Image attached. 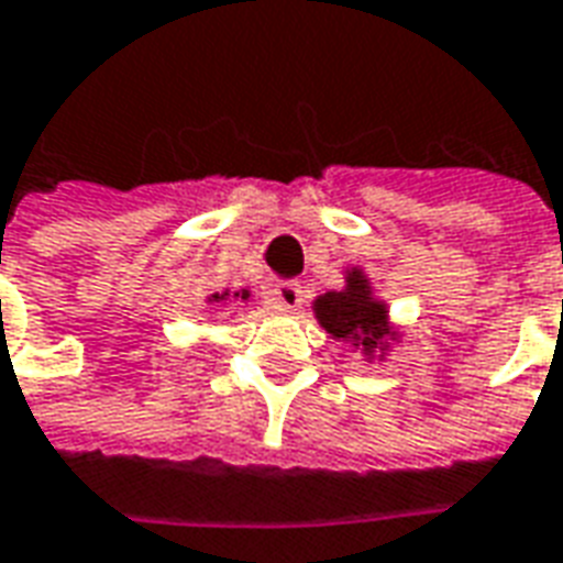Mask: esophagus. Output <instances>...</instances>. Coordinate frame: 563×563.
<instances>
[{"label": "esophagus", "instance_id": "obj_1", "mask_svg": "<svg viewBox=\"0 0 563 563\" xmlns=\"http://www.w3.org/2000/svg\"><path fill=\"white\" fill-rule=\"evenodd\" d=\"M271 305H274V310H283V313H292V310H298L301 307V301H305V286L295 280H286V283H277L274 289H271Z\"/></svg>", "mask_w": 563, "mask_h": 563}]
</instances>
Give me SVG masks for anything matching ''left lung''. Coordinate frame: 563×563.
<instances>
[{
  "label": "left lung",
  "instance_id": "obj_1",
  "mask_svg": "<svg viewBox=\"0 0 563 563\" xmlns=\"http://www.w3.org/2000/svg\"><path fill=\"white\" fill-rule=\"evenodd\" d=\"M313 313L334 341L350 343L365 358H383L389 353V341L398 338L389 325V307L374 298L362 268L346 271V286L341 292L319 295Z\"/></svg>",
  "mask_w": 563,
  "mask_h": 563
}]
</instances>
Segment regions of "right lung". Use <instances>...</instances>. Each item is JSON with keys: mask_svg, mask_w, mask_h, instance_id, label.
<instances>
[{"mask_svg": "<svg viewBox=\"0 0 563 563\" xmlns=\"http://www.w3.org/2000/svg\"><path fill=\"white\" fill-rule=\"evenodd\" d=\"M225 295H229V292H217V295H210V298H208V301H225ZM234 298H241V301H246V298H250V292H246V289H244V292H234Z\"/></svg>", "mask_w": 563, "mask_h": 563, "instance_id": "right-lung-1", "label": "right lung"}]
</instances>
